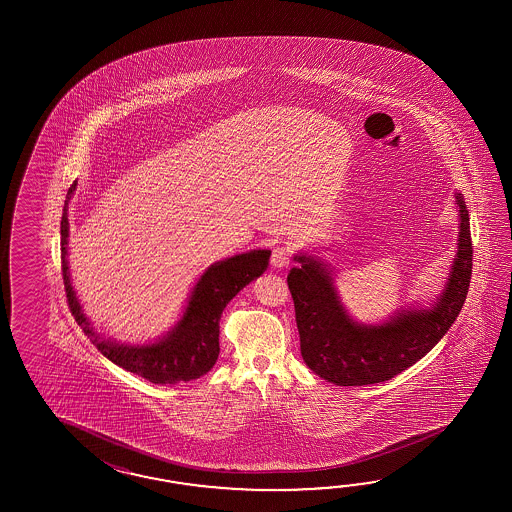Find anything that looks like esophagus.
<instances>
[{
	"mask_svg": "<svg viewBox=\"0 0 512 512\" xmlns=\"http://www.w3.org/2000/svg\"><path fill=\"white\" fill-rule=\"evenodd\" d=\"M291 263V249L289 247H276L272 251L271 265L276 269H283Z\"/></svg>",
	"mask_w": 512,
	"mask_h": 512,
	"instance_id": "1",
	"label": "esophagus"
}]
</instances>
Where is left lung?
<instances>
[{
  "instance_id": "obj_1",
  "label": "left lung",
  "mask_w": 512,
  "mask_h": 512,
  "mask_svg": "<svg viewBox=\"0 0 512 512\" xmlns=\"http://www.w3.org/2000/svg\"><path fill=\"white\" fill-rule=\"evenodd\" d=\"M459 236L445 289L428 309H406L390 320L366 326L346 313L331 271L313 256H294L302 263L287 274L304 362L318 377L337 386H366L390 381L414 366L454 324L467 298L472 276L470 218L457 192Z\"/></svg>"
}]
</instances>
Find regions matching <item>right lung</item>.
<instances>
[{
    "label": "right lung",
    "mask_w": 512,
    "mask_h": 512,
    "mask_svg": "<svg viewBox=\"0 0 512 512\" xmlns=\"http://www.w3.org/2000/svg\"><path fill=\"white\" fill-rule=\"evenodd\" d=\"M77 190V181L69 186L60 221V251H62V274L66 287L67 304L75 316L78 326L84 329L89 340L98 351L126 371L139 375L153 384H177L194 381L212 370L219 355V318L230 300L240 293L245 285L267 271L271 251H251L232 256L227 260L212 263L196 287L192 289L181 320L163 338L153 344L128 346L100 337L84 315L77 293L69 278L67 265V238L69 199Z\"/></svg>",
    "instance_id": "obj_1"
}]
</instances>
